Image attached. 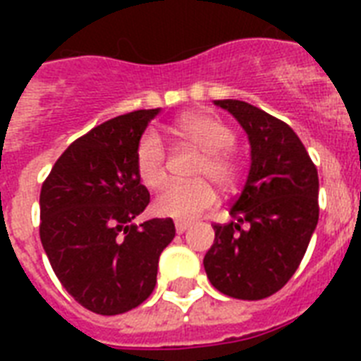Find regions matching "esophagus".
<instances>
[{
	"mask_svg": "<svg viewBox=\"0 0 361 361\" xmlns=\"http://www.w3.org/2000/svg\"><path fill=\"white\" fill-rule=\"evenodd\" d=\"M191 226V223H185V221H176V232L178 234H183Z\"/></svg>",
	"mask_w": 361,
	"mask_h": 361,
	"instance_id": "34e87169",
	"label": "esophagus"
}]
</instances>
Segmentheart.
Here are the masks:
<instances>
[{"mask_svg": "<svg viewBox=\"0 0 361 361\" xmlns=\"http://www.w3.org/2000/svg\"><path fill=\"white\" fill-rule=\"evenodd\" d=\"M178 130L198 152H202L195 176L204 180L169 183L155 197L153 208L164 217L189 221L215 202V191L208 180L223 191H232L240 178V164L228 152L234 144V133L217 118L206 114L183 116L178 121ZM135 163L136 174L144 185L149 189L163 185L166 180V147L157 133L147 130L142 135L136 146Z\"/></svg>", "mask_w": 361, "mask_h": 361, "instance_id": "heart-1", "label": "heart"}]
</instances>
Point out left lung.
<instances>
[{"label":"left lung","mask_w":361,"mask_h":361,"mask_svg":"<svg viewBox=\"0 0 361 361\" xmlns=\"http://www.w3.org/2000/svg\"><path fill=\"white\" fill-rule=\"evenodd\" d=\"M247 133L251 169L231 206V223L214 225L204 257L209 283L238 300L281 290L307 251L319 223V174L294 130L268 112L236 99L215 101Z\"/></svg>","instance_id":"1"}]
</instances>
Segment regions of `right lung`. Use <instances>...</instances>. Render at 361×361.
<instances>
[{
    "label": "right lung",
    "instance_id": "right-lung-1",
    "mask_svg": "<svg viewBox=\"0 0 361 361\" xmlns=\"http://www.w3.org/2000/svg\"><path fill=\"white\" fill-rule=\"evenodd\" d=\"M159 109L135 110L71 144L41 189V243L63 288L97 314L146 302L174 221L135 217L149 204L136 174V146Z\"/></svg>",
    "mask_w": 361,
    "mask_h": 361
}]
</instances>
